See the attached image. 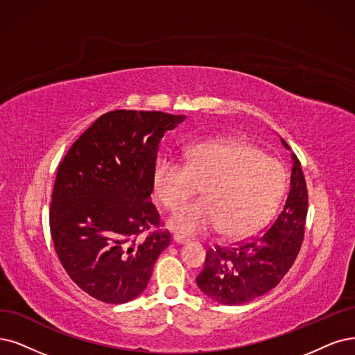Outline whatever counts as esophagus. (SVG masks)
I'll return each mask as SVG.
<instances>
[{
    "label": "esophagus",
    "mask_w": 355,
    "mask_h": 355,
    "mask_svg": "<svg viewBox=\"0 0 355 355\" xmlns=\"http://www.w3.org/2000/svg\"><path fill=\"white\" fill-rule=\"evenodd\" d=\"M173 240H174V243H177V244H187V243H189V240L184 239V237H181V235H174Z\"/></svg>",
    "instance_id": "esophagus-1"
}]
</instances>
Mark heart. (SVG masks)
Masks as SVG:
<instances>
[{"mask_svg": "<svg viewBox=\"0 0 355 355\" xmlns=\"http://www.w3.org/2000/svg\"><path fill=\"white\" fill-rule=\"evenodd\" d=\"M285 184L286 171L279 159L237 140L190 144L184 164L164 156L152 174L153 193L169 211L202 186L203 199L182 206L169 219V227L182 235L219 228L225 237H247L273 214Z\"/></svg>", "mask_w": 355, "mask_h": 355, "instance_id": "heart-1", "label": "heart"}]
</instances>
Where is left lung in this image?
<instances>
[{
  "mask_svg": "<svg viewBox=\"0 0 355 355\" xmlns=\"http://www.w3.org/2000/svg\"><path fill=\"white\" fill-rule=\"evenodd\" d=\"M282 144L290 149L285 140ZM307 207L304 174L293 153L291 189L281 214L257 237L209 248L205 268L196 278L202 293L220 304L240 306L277 286L298 256L304 239Z\"/></svg>",
  "mask_w": 355,
  "mask_h": 355,
  "instance_id": "obj_1",
  "label": "left lung"
}]
</instances>
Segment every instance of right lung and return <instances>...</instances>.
<instances>
[{
    "mask_svg": "<svg viewBox=\"0 0 355 355\" xmlns=\"http://www.w3.org/2000/svg\"><path fill=\"white\" fill-rule=\"evenodd\" d=\"M184 120L161 111L107 112L58 165L51 237L62 268L90 297L123 304L148 286L171 241L150 202L156 153L166 131ZM152 227L158 230L139 239Z\"/></svg>",
    "mask_w": 355,
    "mask_h": 355,
    "instance_id": "obj_1",
    "label": "right lung"
}]
</instances>
